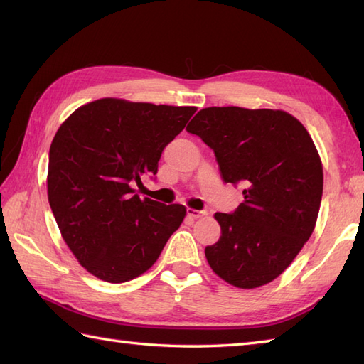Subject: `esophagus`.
Returning a JSON list of instances; mask_svg holds the SVG:
<instances>
[{
  "instance_id": "esophagus-1",
  "label": "esophagus",
  "mask_w": 364,
  "mask_h": 364,
  "mask_svg": "<svg viewBox=\"0 0 364 364\" xmlns=\"http://www.w3.org/2000/svg\"><path fill=\"white\" fill-rule=\"evenodd\" d=\"M203 215H206L205 211H198V210H192V208H188V218L200 219V218H203Z\"/></svg>"
}]
</instances>
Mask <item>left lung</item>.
I'll list each match as a JSON object with an SVG mask.
<instances>
[{
	"instance_id": "obj_1",
	"label": "left lung",
	"mask_w": 364,
	"mask_h": 364,
	"mask_svg": "<svg viewBox=\"0 0 364 364\" xmlns=\"http://www.w3.org/2000/svg\"><path fill=\"white\" fill-rule=\"evenodd\" d=\"M214 150L225 183L244 184L233 214L215 213L222 236L208 264L242 289L284 272L318 220L323 172L306 128L280 109L205 107L186 128Z\"/></svg>"
}]
</instances>
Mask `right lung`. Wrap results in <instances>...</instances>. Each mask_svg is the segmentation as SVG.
<instances>
[{
	"label": "right lung",
	"mask_w": 364,
	"mask_h": 364,
	"mask_svg": "<svg viewBox=\"0 0 364 364\" xmlns=\"http://www.w3.org/2000/svg\"><path fill=\"white\" fill-rule=\"evenodd\" d=\"M194 106L100 98L78 107L50 146L48 202L65 244L103 282L146 272L186 215L183 205L141 198L131 188L158 172L164 146Z\"/></svg>",
	"instance_id": "add662e5"
}]
</instances>
